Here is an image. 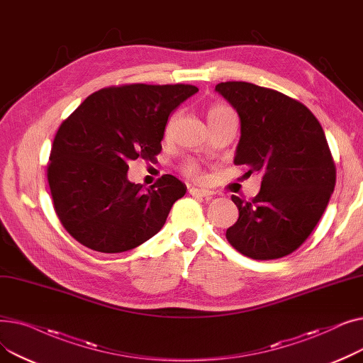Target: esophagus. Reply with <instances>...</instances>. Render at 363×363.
<instances>
[{
  "label": "esophagus",
  "mask_w": 363,
  "mask_h": 363,
  "mask_svg": "<svg viewBox=\"0 0 363 363\" xmlns=\"http://www.w3.org/2000/svg\"><path fill=\"white\" fill-rule=\"evenodd\" d=\"M189 194H191L193 197H203V199H212L213 193L212 191H207V189H203V188H196V186H191L188 189Z\"/></svg>",
  "instance_id": "1"
}]
</instances>
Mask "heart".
Masks as SVG:
<instances>
[{"label":"heart","mask_w":363,"mask_h":363,"mask_svg":"<svg viewBox=\"0 0 363 363\" xmlns=\"http://www.w3.org/2000/svg\"><path fill=\"white\" fill-rule=\"evenodd\" d=\"M228 111H231L230 107H226V106H223V104H216V106L211 107V110H208V113H207V116H208V119H212V118L219 116V114H223V113H228ZM174 122H175V116H172V118L169 119V122L166 123L164 135H169L170 130H172V125H174ZM182 170H184V174H185L186 177H191V178H199V177H200V167H199V164H197L196 162H188V163H185L184 167H182Z\"/></svg>","instance_id":"obj_1"}]
</instances>
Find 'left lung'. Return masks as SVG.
Wrapping results in <instances>:
<instances>
[{"mask_svg":"<svg viewBox=\"0 0 363 363\" xmlns=\"http://www.w3.org/2000/svg\"><path fill=\"white\" fill-rule=\"evenodd\" d=\"M216 91L237 110L241 137L234 163L262 175L260 191L233 196L237 222L226 240L255 260L289 256L315 230L335 186V163L313 113L279 91L250 82H220Z\"/></svg>","mask_w":363,"mask_h":363,"instance_id":"1","label":"left lung"}]
</instances>
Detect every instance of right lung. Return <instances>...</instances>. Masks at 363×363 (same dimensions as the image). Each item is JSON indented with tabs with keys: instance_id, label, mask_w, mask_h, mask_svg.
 <instances>
[{
	"instance_id": "add662e5",
	"label": "right lung",
	"mask_w": 363,
	"mask_h": 363,
	"mask_svg": "<svg viewBox=\"0 0 363 363\" xmlns=\"http://www.w3.org/2000/svg\"><path fill=\"white\" fill-rule=\"evenodd\" d=\"M194 85L123 84L95 91L57 130L47 178L65 230L100 253L135 249L157 234L186 186L163 175L150 188L128 181L130 160L155 162L169 114Z\"/></svg>"
}]
</instances>
